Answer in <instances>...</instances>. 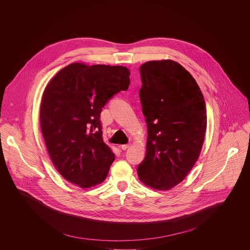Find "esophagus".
<instances>
[{
	"mask_svg": "<svg viewBox=\"0 0 250 250\" xmlns=\"http://www.w3.org/2000/svg\"><path fill=\"white\" fill-rule=\"evenodd\" d=\"M120 147H121L122 150H126V149H128V148L130 147V144H123V145H121Z\"/></svg>",
	"mask_w": 250,
	"mask_h": 250,
	"instance_id": "esophagus-1",
	"label": "esophagus"
}]
</instances>
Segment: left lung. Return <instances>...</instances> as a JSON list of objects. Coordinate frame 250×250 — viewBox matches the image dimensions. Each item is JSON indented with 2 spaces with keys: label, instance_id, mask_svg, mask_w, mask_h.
I'll return each instance as SVG.
<instances>
[{
  "label": "left lung",
  "instance_id": "8db88e82",
  "mask_svg": "<svg viewBox=\"0 0 250 250\" xmlns=\"http://www.w3.org/2000/svg\"><path fill=\"white\" fill-rule=\"evenodd\" d=\"M140 70L148 136L138 174L145 186L168 190L186 178L199 158L207 128L206 104L194 78L178 62L151 61Z\"/></svg>",
  "mask_w": 250,
  "mask_h": 250
}]
</instances>
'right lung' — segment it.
<instances>
[{"label": "right lung", "mask_w": 250, "mask_h": 250, "mask_svg": "<svg viewBox=\"0 0 250 250\" xmlns=\"http://www.w3.org/2000/svg\"><path fill=\"white\" fill-rule=\"evenodd\" d=\"M129 76L124 66L74 62L43 91L40 127L49 156L59 173L82 188L101 184L114 161L100 113L111 96L128 88Z\"/></svg>", "instance_id": "obj_1"}]
</instances>
